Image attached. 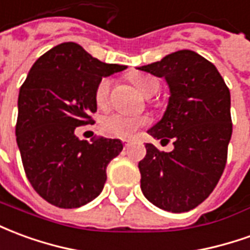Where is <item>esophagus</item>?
<instances>
[{"label":"esophagus","instance_id":"34e87169","mask_svg":"<svg viewBox=\"0 0 250 250\" xmlns=\"http://www.w3.org/2000/svg\"><path fill=\"white\" fill-rule=\"evenodd\" d=\"M122 143H124V145H125V148L129 146V144H130V141H129V140H122Z\"/></svg>","mask_w":250,"mask_h":250}]
</instances>
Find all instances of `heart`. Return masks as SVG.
Here are the masks:
<instances>
[{"label":"heart","instance_id":"heart-1","mask_svg":"<svg viewBox=\"0 0 250 250\" xmlns=\"http://www.w3.org/2000/svg\"><path fill=\"white\" fill-rule=\"evenodd\" d=\"M132 82L139 90V93L145 97L150 98L155 95L159 90V83L155 78L146 77V75H137L132 78ZM111 82L109 78L101 79L100 83L95 88V101L100 106H105L109 101L110 95ZM148 117L145 116H130V114H124V113H110L106 114L102 118V129L105 130L106 134L111 137H118V139H129L132 137L141 126L148 124Z\"/></svg>","mask_w":250,"mask_h":250}]
</instances>
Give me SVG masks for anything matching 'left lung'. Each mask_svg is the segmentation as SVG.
I'll list each match as a JSON object with an SVG mask.
<instances>
[{"mask_svg":"<svg viewBox=\"0 0 250 250\" xmlns=\"http://www.w3.org/2000/svg\"><path fill=\"white\" fill-rule=\"evenodd\" d=\"M137 70L166 79L167 109L148 133L173 141L171 152L145 145L139 163L141 191L166 211H190L213 192L226 166L233 130L229 88L215 65L190 49Z\"/></svg>","mask_w":250,"mask_h":250,"instance_id":"obj_1","label":"left lung"}]
</instances>
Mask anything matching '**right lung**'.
Segmentation results:
<instances>
[{"label":"right lung","instance_id":"obj_1","mask_svg":"<svg viewBox=\"0 0 250 250\" xmlns=\"http://www.w3.org/2000/svg\"><path fill=\"white\" fill-rule=\"evenodd\" d=\"M95 59L77 43H62L32 65L19 94L16 137L26 178L43 199L75 208L100 195L106 167L121 140H79L75 128L94 122L95 88L102 78L125 70Z\"/></svg>","mask_w":250,"mask_h":250}]
</instances>
